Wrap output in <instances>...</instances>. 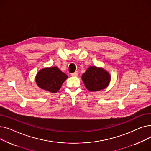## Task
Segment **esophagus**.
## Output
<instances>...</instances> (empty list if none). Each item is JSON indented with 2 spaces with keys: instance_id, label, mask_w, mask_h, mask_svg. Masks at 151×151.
Listing matches in <instances>:
<instances>
[{
  "instance_id": "esophagus-1",
  "label": "esophagus",
  "mask_w": 151,
  "mask_h": 151,
  "mask_svg": "<svg viewBox=\"0 0 151 151\" xmlns=\"http://www.w3.org/2000/svg\"><path fill=\"white\" fill-rule=\"evenodd\" d=\"M71 75L72 76H77L78 75V71H75V72L71 73Z\"/></svg>"
}]
</instances>
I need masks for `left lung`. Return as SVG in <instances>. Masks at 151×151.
<instances>
[{
    "label": "left lung",
    "instance_id": "1",
    "mask_svg": "<svg viewBox=\"0 0 151 151\" xmlns=\"http://www.w3.org/2000/svg\"><path fill=\"white\" fill-rule=\"evenodd\" d=\"M81 78L86 88L91 92L105 89L111 80L110 75L107 71L96 66L89 67L82 75Z\"/></svg>",
    "mask_w": 151,
    "mask_h": 151
}]
</instances>
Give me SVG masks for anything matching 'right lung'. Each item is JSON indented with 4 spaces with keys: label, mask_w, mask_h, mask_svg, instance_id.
<instances>
[{
    "label": "right lung",
    "mask_w": 151,
    "mask_h": 151,
    "mask_svg": "<svg viewBox=\"0 0 151 151\" xmlns=\"http://www.w3.org/2000/svg\"><path fill=\"white\" fill-rule=\"evenodd\" d=\"M67 78V75L58 67H52L40 70L36 75L35 81L39 88L55 93L60 89Z\"/></svg>",
    "instance_id": "obj_1"
}]
</instances>
